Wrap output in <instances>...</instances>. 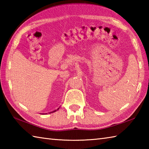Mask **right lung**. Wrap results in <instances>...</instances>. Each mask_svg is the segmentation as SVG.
Masks as SVG:
<instances>
[{
    "instance_id": "obj_1",
    "label": "right lung",
    "mask_w": 149,
    "mask_h": 149,
    "mask_svg": "<svg viewBox=\"0 0 149 149\" xmlns=\"http://www.w3.org/2000/svg\"><path fill=\"white\" fill-rule=\"evenodd\" d=\"M58 109H59V108H58ZM58 109H57V110H58ZM55 111H56V110H54V111H52V112H51V113H53V112H55Z\"/></svg>"
}]
</instances>
